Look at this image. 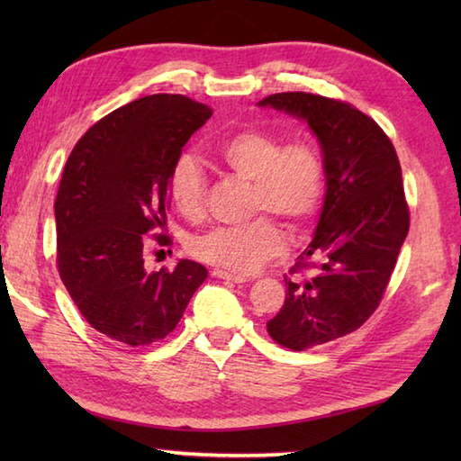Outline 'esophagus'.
I'll list each match as a JSON object with an SVG mask.
<instances>
[{
	"instance_id": "esophagus-1",
	"label": "esophagus",
	"mask_w": 461,
	"mask_h": 461,
	"mask_svg": "<svg viewBox=\"0 0 461 461\" xmlns=\"http://www.w3.org/2000/svg\"><path fill=\"white\" fill-rule=\"evenodd\" d=\"M213 277L218 279H228V281H233V283H243L248 281L246 276H241V273H231V271H225V269H213L212 271Z\"/></svg>"
}]
</instances>
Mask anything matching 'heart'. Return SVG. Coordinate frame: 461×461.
Returning a JSON list of instances; mask_svg holds the SVG:
<instances>
[{"mask_svg":"<svg viewBox=\"0 0 461 461\" xmlns=\"http://www.w3.org/2000/svg\"><path fill=\"white\" fill-rule=\"evenodd\" d=\"M212 158L241 180L251 182L249 213H261L246 223L221 225L195 238V258L238 273H251L281 256L287 240L279 223L266 212L299 228L317 213L325 194L327 170L322 154L309 140L283 139L259 126L228 132L212 146ZM168 194L188 221L205 218L208 176L192 156L174 164Z\"/></svg>","mask_w":461,"mask_h":461,"instance_id":"b5f03b06","label":"heart"}]
</instances>
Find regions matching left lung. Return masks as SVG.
I'll list each match as a JSON object with an SVG mask.
<instances>
[{
    "mask_svg": "<svg viewBox=\"0 0 461 461\" xmlns=\"http://www.w3.org/2000/svg\"><path fill=\"white\" fill-rule=\"evenodd\" d=\"M259 104L305 119L325 160L315 238L289 269L285 303L267 321L277 345L305 350L360 329L378 309L410 228L402 170L386 132L357 106L303 91Z\"/></svg>",
    "mask_w": 461,
    "mask_h": 461,
    "instance_id": "left-lung-1",
    "label": "left lung"
}]
</instances>
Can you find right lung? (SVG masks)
<instances>
[{
    "label": "right lung",
    "instance_id": "add662e5",
    "mask_svg": "<svg viewBox=\"0 0 461 461\" xmlns=\"http://www.w3.org/2000/svg\"><path fill=\"white\" fill-rule=\"evenodd\" d=\"M210 116L184 95H149L103 116L68 154L55 200L59 276L85 321L122 345L170 335L208 277L190 259L149 273L142 251L150 233L172 241L158 233L170 174Z\"/></svg>",
    "mask_w": 461,
    "mask_h": 461
}]
</instances>
